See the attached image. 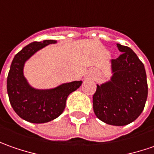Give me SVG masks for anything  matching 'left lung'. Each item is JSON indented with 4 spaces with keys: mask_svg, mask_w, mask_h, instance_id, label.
<instances>
[{
    "mask_svg": "<svg viewBox=\"0 0 154 154\" xmlns=\"http://www.w3.org/2000/svg\"><path fill=\"white\" fill-rule=\"evenodd\" d=\"M121 54L112 60V81L97 85L93 108L99 119L116 126L129 125L142 112L147 98L144 65L133 50L117 44Z\"/></svg>",
    "mask_w": 154,
    "mask_h": 154,
    "instance_id": "1",
    "label": "left lung"
}]
</instances>
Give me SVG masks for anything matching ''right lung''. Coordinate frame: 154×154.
Masks as SVG:
<instances>
[{
  "label": "right lung",
  "mask_w": 154,
  "mask_h": 154,
  "mask_svg": "<svg viewBox=\"0 0 154 154\" xmlns=\"http://www.w3.org/2000/svg\"><path fill=\"white\" fill-rule=\"evenodd\" d=\"M55 42L45 40L25 46L15 55L8 72L7 88L11 106L21 119L30 123L42 124L58 118L65 110L67 96L82 84V81H75L53 89L36 90L27 83L23 75L25 60L43 47Z\"/></svg>",
  "instance_id": "add662e5"
}]
</instances>
